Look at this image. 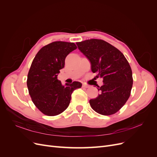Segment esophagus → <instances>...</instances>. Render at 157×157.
Here are the masks:
<instances>
[{
    "instance_id": "obj_1",
    "label": "esophagus",
    "mask_w": 157,
    "mask_h": 157,
    "mask_svg": "<svg viewBox=\"0 0 157 157\" xmlns=\"http://www.w3.org/2000/svg\"><path fill=\"white\" fill-rule=\"evenodd\" d=\"M90 86H88V85H86V84H82V88H89Z\"/></svg>"
}]
</instances>
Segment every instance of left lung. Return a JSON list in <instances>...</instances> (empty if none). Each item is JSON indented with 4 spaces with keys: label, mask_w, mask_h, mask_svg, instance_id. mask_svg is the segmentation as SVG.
I'll return each instance as SVG.
<instances>
[{
    "label": "left lung",
    "mask_w": 157,
    "mask_h": 157,
    "mask_svg": "<svg viewBox=\"0 0 157 157\" xmlns=\"http://www.w3.org/2000/svg\"><path fill=\"white\" fill-rule=\"evenodd\" d=\"M76 44L90 60L92 72L103 79V86L98 88L100 94L90 99V106L100 115H113L130 96L133 78L129 63L119 50L105 40L92 39Z\"/></svg>",
    "instance_id": "1"
}]
</instances>
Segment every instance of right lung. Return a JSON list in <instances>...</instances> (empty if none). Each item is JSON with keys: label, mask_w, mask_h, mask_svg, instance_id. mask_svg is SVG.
<instances>
[{"label": "right lung", "mask_w": 157, "mask_h": 157, "mask_svg": "<svg viewBox=\"0 0 157 157\" xmlns=\"http://www.w3.org/2000/svg\"><path fill=\"white\" fill-rule=\"evenodd\" d=\"M77 47L73 42L56 41L38 52L27 75V85L32 101L39 110L47 116H56L69 105L71 94L82 84H61L57 78L65 65L67 56Z\"/></svg>", "instance_id": "add662e5"}]
</instances>
